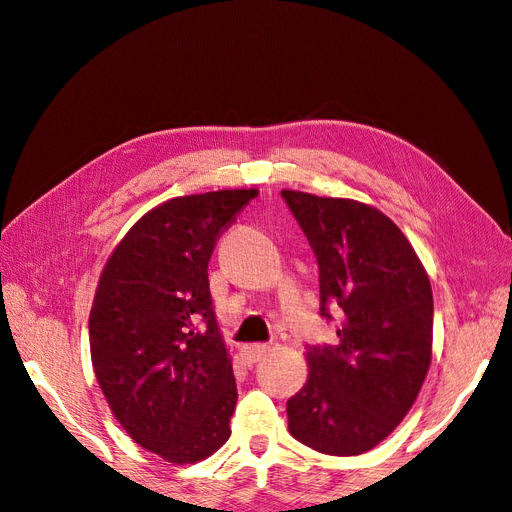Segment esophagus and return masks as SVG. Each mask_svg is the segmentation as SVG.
Segmentation results:
<instances>
[{
  "mask_svg": "<svg viewBox=\"0 0 512 512\" xmlns=\"http://www.w3.org/2000/svg\"><path fill=\"white\" fill-rule=\"evenodd\" d=\"M267 352H269L267 344L247 346V348H243V359H245V363H258L260 359H265Z\"/></svg>",
  "mask_w": 512,
  "mask_h": 512,
  "instance_id": "obj_1",
  "label": "esophagus"
}]
</instances>
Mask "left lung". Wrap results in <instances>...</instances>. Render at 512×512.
I'll return each instance as SVG.
<instances>
[{
    "instance_id": "8db88e82",
    "label": "left lung",
    "mask_w": 512,
    "mask_h": 512,
    "mask_svg": "<svg viewBox=\"0 0 512 512\" xmlns=\"http://www.w3.org/2000/svg\"><path fill=\"white\" fill-rule=\"evenodd\" d=\"M318 258L320 314L339 309L337 346L309 348L286 404L288 431L324 455H361L404 421L431 365L427 271L393 220L350 198L282 190Z\"/></svg>"
}]
</instances>
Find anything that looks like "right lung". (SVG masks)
Returning <instances> with one entry per match:
<instances>
[{
    "mask_svg": "<svg viewBox=\"0 0 512 512\" xmlns=\"http://www.w3.org/2000/svg\"><path fill=\"white\" fill-rule=\"evenodd\" d=\"M256 190L170 198L108 256L89 312L91 363L128 436L183 466L230 438L232 361L209 292V258Z\"/></svg>",
    "mask_w": 512,
    "mask_h": 512,
    "instance_id": "add662e5",
    "label": "right lung"
}]
</instances>
